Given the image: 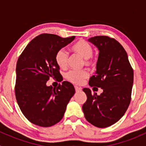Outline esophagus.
I'll use <instances>...</instances> for the list:
<instances>
[{"instance_id":"1","label":"esophagus","mask_w":146,"mask_h":146,"mask_svg":"<svg viewBox=\"0 0 146 146\" xmlns=\"http://www.w3.org/2000/svg\"><path fill=\"white\" fill-rule=\"evenodd\" d=\"M75 90H76V92H79V91L82 90V88H80V87H78V86H75Z\"/></svg>"}]
</instances>
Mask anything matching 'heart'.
<instances>
[{
    "instance_id": "1",
    "label": "heart",
    "mask_w": 146,
    "mask_h": 146,
    "mask_svg": "<svg viewBox=\"0 0 146 146\" xmlns=\"http://www.w3.org/2000/svg\"><path fill=\"white\" fill-rule=\"evenodd\" d=\"M71 51L84 58V64L88 67L95 66V59L92 56L93 48L92 46L85 41L80 39L71 46ZM68 54L64 49H60L55 56V61L60 68L65 69L68 64ZM88 77V73L85 70H74L68 72L66 78L69 82L76 85H80Z\"/></svg>"
}]
</instances>
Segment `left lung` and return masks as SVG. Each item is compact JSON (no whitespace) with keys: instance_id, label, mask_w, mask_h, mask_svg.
Wrapping results in <instances>:
<instances>
[{"instance_id":"1","label":"left lung","mask_w":146,"mask_h":146,"mask_svg":"<svg viewBox=\"0 0 146 146\" xmlns=\"http://www.w3.org/2000/svg\"><path fill=\"white\" fill-rule=\"evenodd\" d=\"M99 49L97 71L90 78L91 87L101 88L100 95L84 88L87 100L82 111L88 122L98 128L111 126L121 118L131 100L133 70L121 44L108 36L88 39Z\"/></svg>"}]
</instances>
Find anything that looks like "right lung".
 Masks as SVG:
<instances>
[{
    "instance_id": "right-lung-1",
    "label": "right lung",
    "mask_w": 146,
    "mask_h": 146,
    "mask_svg": "<svg viewBox=\"0 0 146 146\" xmlns=\"http://www.w3.org/2000/svg\"><path fill=\"white\" fill-rule=\"evenodd\" d=\"M75 36L62 38L42 34L34 38L19 56L16 66L15 93L20 110L31 123L49 127L59 122L75 94L70 82L47 86L50 78H62L55 61L57 51L70 44ZM63 79V78H62Z\"/></svg>"
}]
</instances>
